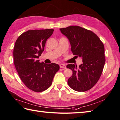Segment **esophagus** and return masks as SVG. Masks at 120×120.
<instances>
[{"instance_id": "esophagus-1", "label": "esophagus", "mask_w": 120, "mask_h": 120, "mask_svg": "<svg viewBox=\"0 0 120 120\" xmlns=\"http://www.w3.org/2000/svg\"><path fill=\"white\" fill-rule=\"evenodd\" d=\"M60 67L61 68H64V69H66V65H65V64H60Z\"/></svg>"}]
</instances>
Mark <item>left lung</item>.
<instances>
[{"label":"left lung","mask_w":120,"mask_h":120,"mask_svg":"<svg viewBox=\"0 0 120 120\" xmlns=\"http://www.w3.org/2000/svg\"><path fill=\"white\" fill-rule=\"evenodd\" d=\"M60 30L68 39L73 55L82 58L79 68L74 64L67 65L73 71L68 84L75 91H87L96 84L102 73L105 62L103 43L92 31L79 26H71Z\"/></svg>","instance_id":"8db88e82"}]
</instances>
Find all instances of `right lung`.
Instances as JSON below:
<instances>
[{"mask_svg":"<svg viewBox=\"0 0 120 120\" xmlns=\"http://www.w3.org/2000/svg\"><path fill=\"white\" fill-rule=\"evenodd\" d=\"M53 31L54 29L28 30L21 34L15 43L13 54L15 69L26 86L34 92L48 89L60 69L59 65L55 63L46 64L37 60Z\"/></svg>","mask_w":120,"mask_h":120,"instance_id":"right-lung-1","label":"right lung"}]
</instances>
